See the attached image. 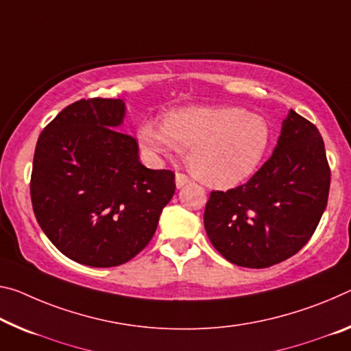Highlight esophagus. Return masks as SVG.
<instances>
[{
    "label": "esophagus",
    "instance_id": "1",
    "mask_svg": "<svg viewBox=\"0 0 351 351\" xmlns=\"http://www.w3.org/2000/svg\"><path fill=\"white\" fill-rule=\"evenodd\" d=\"M175 182H176V187L181 189L182 186H186V184H189V182H191V178L184 175V173H176Z\"/></svg>",
    "mask_w": 351,
    "mask_h": 351
}]
</instances>
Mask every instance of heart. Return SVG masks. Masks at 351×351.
Wrapping results in <instances>:
<instances>
[{"label": "heart", "mask_w": 351, "mask_h": 351, "mask_svg": "<svg viewBox=\"0 0 351 351\" xmlns=\"http://www.w3.org/2000/svg\"><path fill=\"white\" fill-rule=\"evenodd\" d=\"M138 147L149 159L180 149L198 180L215 187H232L252 176L271 142L265 117L236 106L182 108L167 112L162 125L142 121Z\"/></svg>", "instance_id": "heart-1"}]
</instances>
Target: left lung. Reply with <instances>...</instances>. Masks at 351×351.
Returning a JSON list of instances; mask_svg holds the SVG:
<instances>
[{"label":"left lung","instance_id":"left-lung-1","mask_svg":"<svg viewBox=\"0 0 351 351\" xmlns=\"http://www.w3.org/2000/svg\"><path fill=\"white\" fill-rule=\"evenodd\" d=\"M330 181L319 130L291 109L274 154L245 184L210 192L204 209L210 243L239 267L265 269L282 263L314 234Z\"/></svg>","mask_w":351,"mask_h":351}]
</instances>
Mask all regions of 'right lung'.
Segmentation results:
<instances>
[{"label":"right lung","mask_w":351,"mask_h":351,"mask_svg":"<svg viewBox=\"0 0 351 351\" xmlns=\"http://www.w3.org/2000/svg\"><path fill=\"white\" fill-rule=\"evenodd\" d=\"M123 117L121 99H80L36 145V219L60 253L84 265L115 267L141 253L176 189L173 171L141 164L136 138L119 131Z\"/></svg>","instance_id":"1"}]
</instances>
